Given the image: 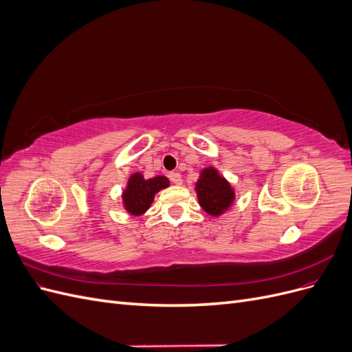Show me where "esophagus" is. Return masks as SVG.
Here are the masks:
<instances>
[{
  "label": "esophagus",
  "mask_w": 352,
  "mask_h": 352,
  "mask_svg": "<svg viewBox=\"0 0 352 352\" xmlns=\"http://www.w3.org/2000/svg\"><path fill=\"white\" fill-rule=\"evenodd\" d=\"M168 179L172 180V184H175V185H180V184H182V176H180V173H177V172L168 173Z\"/></svg>",
  "instance_id": "1"
}]
</instances>
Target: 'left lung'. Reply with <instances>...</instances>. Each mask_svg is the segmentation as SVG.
Segmentation results:
<instances>
[{"instance_id": "1", "label": "left lung", "mask_w": 352, "mask_h": 352, "mask_svg": "<svg viewBox=\"0 0 352 352\" xmlns=\"http://www.w3.org/2000/svg\"><path fill=\"white\" fill-rule=\"evenodd\" d=\"M197 195L201 207L211 216H220L225 212L235 198V192L212 167L202 170L197 182Z\"/></svg>"}]
</instances>
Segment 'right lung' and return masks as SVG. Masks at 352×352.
I'll list each match as a JSON object with an SVG mask.
<instances>
[{
  "label": "right lung",
  "instance_id": "add662e5",
  "mask_svg": "<svg viewBox=\"0 0 352 352\" xmlns=\"http://www.w3.org/2000/svg\"><path fill=\"white\" fill-rule=\"evenodd\" d=\"M168 186V179L164 176H155L153 179H144L141 173L131 176L127 188L123 192L124 208L133 216L144 214L150 208L154 195L160 189Z\"/></svg>",
  "mask_w": 352,
  "mask_h": 352
}]
</instances>
